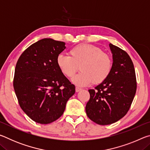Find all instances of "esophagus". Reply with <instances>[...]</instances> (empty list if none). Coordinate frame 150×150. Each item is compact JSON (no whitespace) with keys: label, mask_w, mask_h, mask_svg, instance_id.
Returning a JSON list of instances; mask_svg holds the SVG:
<instances>
[{"label":"esophagus","mask_w":150,"mask_h":150,"mask_svg":"<svg viewBox=\"0 0 150 150\" xmlns=\"http://www.w3.org/2000/svg\"><path fill=\"white\" fill-rule=\"evenodd\" d=\"M81 89H82V88H80L79 87H76V88H75L76 92H79V91H80Z\"/></svg>","instance_id":"esophagus-1"}]
</instances>
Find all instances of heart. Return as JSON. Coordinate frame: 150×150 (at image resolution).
I'll use <instances>...</instances> for the list:
<instances>
[{"label":"heart","instance_id":"1","mask_svg":"<svg viewBox=\"0 0 150 150\" xmlns=\"http://www.w3.org/2000/svg\"><path fill=\"white\" fill-rule=\"evenodd\" d=\"M69 54H59L56 62L63 74L69 78L75 75L79 66L81 71L72 79L75 84L85 86L92 82L99 84L110 75L112 59L100 48L91 44H79L72 47Z\"/></svg>","mask_w":150,"mask_h":150}]
</instances>
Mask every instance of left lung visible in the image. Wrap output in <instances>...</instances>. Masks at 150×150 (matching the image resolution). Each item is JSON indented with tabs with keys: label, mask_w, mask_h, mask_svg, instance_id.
<instances>
[{
	"label": "left lung",
	"mask_w": 150,
	"mask_h": 150,
	"mask_svg": "<svg viewBox=\"0 0 150 150\" xmlns=\"http://www.w3.org/2000/svg\"><path fill=\"white\" fill-rule=\"evenodd\" d=\"M112 54L111 72L106 79L89 89L90 99L85 107L87 115L100 125L120 120L128 112L137 88L136 73L130 57L125 51L109 44Z\"/></svg>",
	"instance_id": "1"
}]
</instances>
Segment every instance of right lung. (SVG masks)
Returning a JSON list of instances; mask_svg holds the SVG:
<instances>
[{"instance_id": "right-lung-1", "label": "right lung", "mask_w": 150, "mask_h": 150, "mask_svg": "<svg viewBox=\"0 0 150 150\" xmlns=\"http://www.w3.org/2000/svg\"><path fill=\"white\" fill-rule=\"evenodd\" d=\"M65 43L40 40L24 51L15 67L13 86L19 105L37 123L47 124L63 114L75 87L61 71L57 57Z\"/></svg>"}]
</instances>
